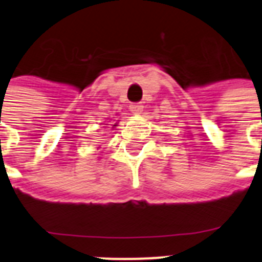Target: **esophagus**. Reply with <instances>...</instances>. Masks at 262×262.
Wrapping results in <instances>:
<instances>
[{
  "label": "esophagus",
  "mask_w": 262,
  "mask_h": 262,
  "mask_svg": "<svg viewBox=\"0 0 262 262\" xmlns=\"http://www.w3.org/2000/svg\"><path fill=\"white\" fill-rule=\"evenodd\" d=\"M129 110L133 111V114H142L143 105L142 103H133V105L129 106Z\"/></svg>",
  "instance_id": "obj_1"
}]
</instances>
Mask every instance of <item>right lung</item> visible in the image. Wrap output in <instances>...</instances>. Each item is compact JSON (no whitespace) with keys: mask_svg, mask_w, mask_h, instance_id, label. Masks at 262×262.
I'll return each instance as SVG.
<instances>
[{"mask_svg":"<svg viewBox=\"0 0 262 262\" xmlns=\"http://www.w3.org/2000/svg\"><path fill=\"white\" fill-rule=\"evenodd\" d=\"M113 126H117V123H115V124H113Z\"/></svg>","mask_w":262,"mask_h":262,"instance_id":"right-lung-1","label":"right lung"}]
</instances>
